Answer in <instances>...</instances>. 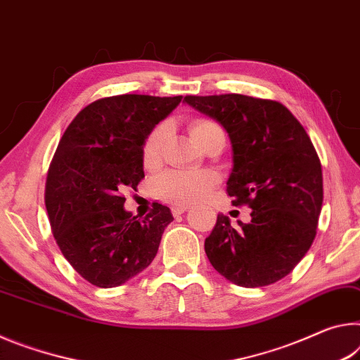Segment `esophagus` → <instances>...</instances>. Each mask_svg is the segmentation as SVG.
Here are the masks:
<instances>
[{
	"label": "esophagus",
	"mask_w": 360,
	"mask_h": 360,
	"mask_svg": "<svg viewBox=\"0 0 360 360\" xmlns=\"http://www.w3.org/2000/svg\"><path fill=\"white\" fill-rule=\"evenodd\" d=\"M190 209V205H181V204H176V205H174L172 207V214L175 215V217H179V215H181V214H185V212Z\"/></svg>",
	"instance_id": "obj_1"
}]
</instances>
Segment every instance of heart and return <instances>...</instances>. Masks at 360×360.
I'll return each mask as SVG.
<instances>
[{
    "instance_id": "b5f03b06",
    "label": "heart",
    "mask_w": 360,
    "mask_h": 360,
    "mask_svg": "<svg viewBox=\"0 0 360 360\" xmlns=\"http://www.w3.org/2000/svg\"><path fill=\"white\" fill-rule=\"evenodd\" d=\"M215 127H219L215 122L207 120H199L196 122H193L191 137L194 139V141H198L205 132H209L210 129ZM164 137H166V129L158 127L156 131L151 132L148 140H146L143 148V159L148 166L158 162L159 156H161ZM214 184L215 176L210 172L172 170V172H166L158 176L155 181V190L158 196L166 199V201L185 204L202 199Z\"/></svg>"
}]
</instances>
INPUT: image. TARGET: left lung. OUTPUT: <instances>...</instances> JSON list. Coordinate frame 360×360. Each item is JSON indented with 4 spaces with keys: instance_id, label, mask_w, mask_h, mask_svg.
Returning a JSON list of instances; mask_svg holds the SVG:
<instances>
[{
    "instance_id": "obj_1",
    "label": "left lung",
    "mask_w": 360,
    "mask_h": 360,
    "mask_svg": "<svg viewBox=\"0 0 360 360\" xmlns=\"http://www.w3.org/2000/svg\"><path fill=\"white\" fill-rule=\"evenodd\" d=\"M184 102L226 131L233 151L226 191L233 205L252 210V220L238 226L219 214L204 243L209 262L236 285L274 284L316 238L323 188L314 146L279 102L240 94L186 96Z\"/></svg>"
}]
</instances>
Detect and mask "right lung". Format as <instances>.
<instances>
[{
	"instance_id": "1",
	"label": "right lung",
	"mask_w": 360,
	"mask_h": 360,
	"mask_svg": "<svg viewBox=\"0 0 360 360\" xmlns=\"http://www.w3.org/2000/svg\"><path fill=\"white\" fill-rule=\"evenodd\" d=\"M181 98L124 94L96 100L57 146L46 181L47 215L63 257L94 285L117 287L148 268L174 220L158 202L137 219L121 193L137 190L145 141Z\"/></svg>"
}]
</instances>
